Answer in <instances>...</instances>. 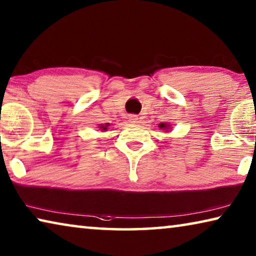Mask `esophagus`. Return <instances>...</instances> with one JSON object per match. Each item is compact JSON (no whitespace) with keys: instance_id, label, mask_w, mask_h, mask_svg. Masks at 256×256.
I'll use <instances>...</instances> for the list:
<instances>
[{"instance_id":"1","label":"esophagus","mask_w":256,"mask_h":256,"mask_svg":"<svg viewBox=\"0 0 256 256\" xmlns=\"http://www.w3.org/2000/svg\"><path fill=\"white\" fill-rule=\"evenodd\" d=\"M129 121H130L132 124H136L137 121H138V116H135V114H130V116H129Z\"/></svg>"}]
</instances>
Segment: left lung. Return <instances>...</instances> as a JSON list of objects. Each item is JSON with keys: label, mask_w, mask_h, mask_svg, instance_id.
Instances as JSON below:
<instances>
[{"label": "left lung", "mask_w": 256, "mask_h": 256, "mask_svg": "<svg viewBox=\"0 0 256 256\" xmlns=\"http://www.w3.org/2000/svg\"><path fill=\"white\" fill-rule=\"evenodd\" d=\"M159 127H160V128H164V129H166V128H167V126L164 124H160Z\"/></svg>", "instance_id": "left-lung-1"}]
</instances>
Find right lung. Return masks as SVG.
I'll return each instance as SVG.
<instances>
[{
    "label": "right lung",
    "instance_id": "1",
    "mask_svg": "<svg viewBox=\"0 0 256 256\" xmlns=\"http://www.w3.org/2000/svg\"><path fill=\"white\" fill-rule=\"evenodd\" d=\"M102 129H103V130H106V129H108V124H106V126H102V127H100Z\"/></svg>",
    "mask_w": 256,
    "mask_h": 256
}]
</instances>
